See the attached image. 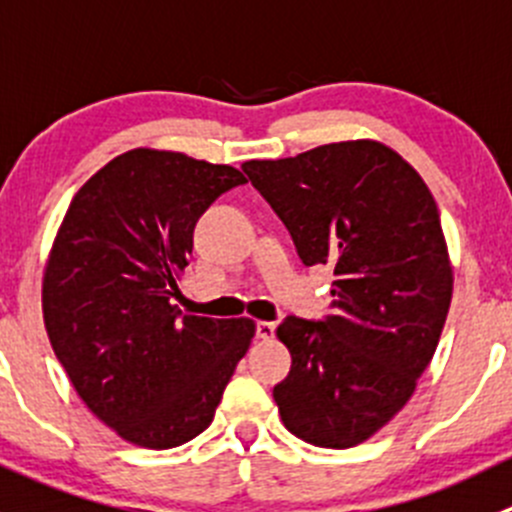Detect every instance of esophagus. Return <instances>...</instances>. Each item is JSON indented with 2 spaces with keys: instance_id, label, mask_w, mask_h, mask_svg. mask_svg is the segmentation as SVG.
<instances>
[{
  "instance_id": "obj_1",
  "label": "esophagus",
  "mask_w": 512,
  "mask_h": 512,
  "mask_svg": "<svg viewBox=\"0 0 512 512\" xmlns=\"http://www.w3.org/2000/svg\"><path fill=\"white\" fill-rule=\"evenodd\" d=\"M275 322H270V320H260L255 325V332H257V337H260V340H270V337H275Z\"/></svg>"
}]
</instances>
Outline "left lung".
Segmentation results:
<instances>
[{"mask_svg": "<svg viewBox=\"0 0 512 512\" xmlns=\"http://www.w3.org/2000/svg\"><path fill=\"white\" fill-rule=\"evenodd\" d=\"M305 265H330L332 315L287 317L275 385L282 425L317 448H355L390 423L430 365L453 300V265L423 177L377 140L242 165Z\"/></svg>", "mask_w": 512, "mask_h": 512, "instance_id": "8db88e82", "label": "left lung"}]
</instances>
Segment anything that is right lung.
Returning <instances> with one entry per match:
<instances>
[{
  "instance_id": "1",
  "label": "right lung",
  "mask_w": 512,
  "mask_h": 512,
  "mask_svg": "<svg viewBox=\"0 0 512 512\" xmlns=\"http://www.w3.org/2000/svg\"><path fill=\"white\" fill-rule=\"evenodd\" d=\"M245 182L230 165L137 147L94 172L59 225L44 327L82 403L127 443L197 438L255 337L250 317H182L172 302L200 215Z\"/></svg>"
}]
</instances>
